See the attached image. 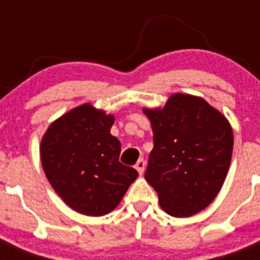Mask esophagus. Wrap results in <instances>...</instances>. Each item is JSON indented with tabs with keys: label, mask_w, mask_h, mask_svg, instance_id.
Wrapping results in <instances>:
<instances>
[{
	"label": "esophagus",
	"mask_w": 260,
	"mask_h": 260,
	"mask_svg": "<svg viewBox=\"0 0 260 260\" xmlns=\"http://www.w3.org/2000/svg\"><path fill=\"white\" fill-rule=\"evenodd\" d=\"M144 167H146V161H144V158H139V160L137 161V164H135V169L139 172V174L143 173Z\"/></svg>",
	"instance_id": "obj_1"
}]
</instances>
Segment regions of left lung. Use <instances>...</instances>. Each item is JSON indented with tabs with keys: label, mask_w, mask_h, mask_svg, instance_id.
Instances as JSON below:
<instances>
[{
	"label": "left lung",
	"mask_w": 260,
	"mask_h": 260,
	"mask_svg": "<svg viewBox=\"0 0 260 260\" xmlns=\"http://www.w3.org/2000/svg\"><path fill=\"white\" fill-rule=\"evenodd\" d=\"M153 148L144 173L160 207L189 217L210 206L221 190L233 152V130L219 110L198 96L174 93L164 108L143 109Z\"/></svg>",
	"instance_id": "1"
}]
</instances>
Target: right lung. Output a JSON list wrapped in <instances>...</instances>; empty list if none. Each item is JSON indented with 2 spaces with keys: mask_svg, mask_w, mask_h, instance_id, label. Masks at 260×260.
I'll return each instance as SVG.
<instances>
[{
  "mask_svg": "<svg viewBox=\"0 0 260 260\" xmlns=\"http://www.w3.org/2000/svg\"><path fill=\"white\" fill-rule=\"evenodd\" d=\"M112 114L83 104L48 127L41 139V165L62 201L87 216H104L118 206L138 177L119 162L121 143L110 134Z\"/></svg>",
  "mask_w": 260,
  "mask_h": 260,
  "instance_id": "add662e5",
  "label": "right lung"
}]
</instances>
